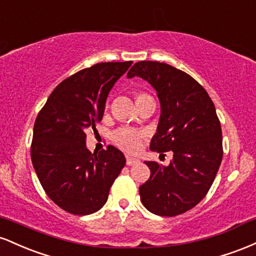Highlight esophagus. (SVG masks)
Returning a JSON list of instances; mask_svg holds the SVG:
<instances>
[{
  "mask_svg": "<svg viewBox=\"0 0 256 256\" xmlns=\"http://www.w3.org/2000/svg\"><path fill=\"white\" fill-rule=\"evenodd\" d=\"M137 162H138L137 158H130V156L126 158V165H128V166H132V165H134V164H137Z\"/></svg>",
  "mask_w": 256,
  "mask_h": 256,
  "instance_id": "obj_1",
  "label": "esophagus"
}]
</instances>
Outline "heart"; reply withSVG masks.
<instances>
[{
	"mask_svg": "<svg viewBox=\"0 0 256 256\" xmlns=\"http://www.w3.org/2000/svg\"><path fill=\"white\" fill-rule=\"evenodd\" d=\"M136 100V104H138L140 102L146 101V100H152L148 94L146 92H137L134 96ZM114 143L122 148V150L126 152H130V154H134L140 149L142 146V140H143V134L140 131L134 130V128H119L113 134Z\"/></svg>",
	"mask_w": 256,
	"mask_h": 256,
	"instance_id": "heart-1",
	"label": "heart"
}]
</instances>
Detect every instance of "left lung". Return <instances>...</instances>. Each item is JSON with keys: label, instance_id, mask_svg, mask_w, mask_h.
<instances>
[{"label": "left lung", "instance_id": "8db88e82", "mask_svg": "<svg viewBox=\"0 0 256 256\" xmlns=\"http://www.w3.org/2000/svg\"><path fill=\"white\" fill-rule=\"evenodd\" d=\"M137 76L156 90L161 116L150 150L173 152L168 166L146 161L150 177L140 186L149 212L174 216L192 210L207 195L222 158V126L207 91L192 76L158 61H140Z\"/></svg>", "mask_w": 256, "mask_h": 256}]
</instances>
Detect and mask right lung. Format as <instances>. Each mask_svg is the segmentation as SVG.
Masks as SVG:
<instances>
[{
  "mask_svg": "<svg viewBox=\"0 0 256 256\" xmlns=\"http://www.w3.org/2000/svg\"><path fill=\"white\" fill-rule=\"evenodd\" d=\"M131 64L101 62L74 73L55 88L34 122L31 160L37 177L52 201L74 216L104 207L126 164L113 146L92 154L85 130L101 122L108 94Z\"/></svg>",
  "mask_w": 256,
  "mask_h": 256,
  "instance_id": "obj_1",
  "label": "right lung"
}]
</instances>
